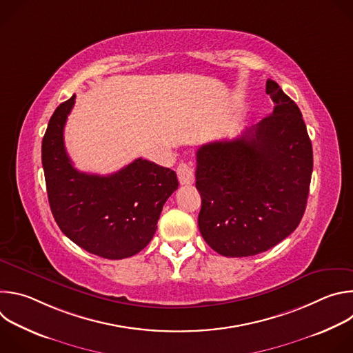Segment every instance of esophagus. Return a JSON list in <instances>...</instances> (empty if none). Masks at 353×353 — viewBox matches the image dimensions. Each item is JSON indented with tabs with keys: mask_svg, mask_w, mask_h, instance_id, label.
<instances>
[{
	"mask_svg": "<svg viewBox=\"0 0 353 353\" xmlns=\"http://www.w3.org/2000/svg\"><path fill=\"white\" fill-rule=\"evenodd\" d=\"M177 177H179L180 184H183V185H190V184H192L194 180H195V170H194V168H192L190 163L181 162V163L177 166Z\"/></svg>",
	"mask_w": 353,
	"mask_h": 353,
	"instance_id": "34e87169",
	"label": "esophagus"
}]
</instances>
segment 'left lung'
Returning <instances> with one entry per match:
<instances>
[{"mask_svg": "<svg viewBox=\"0 0 353 353\" xmlns=\"http://www.w3.org/2000/svg\"><path fill=\"white\" fill-rule=\"evenodd\" d=\"M274 110L232 141L196 150L198 228L225 257L256 256L286 239L303 218L313 148L293 100L267 81Z\"/></svg>", "mask_w": 353, "mask_h": 353, "instance_id": "left-lung-1", "label": "left lung"}]
</instances>
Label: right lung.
Instances as JSON below:
<instances>
[{"label":"right lung","mask_w":353,"mask_h":353,"mask_svg":"<svg viewBox=\"0 0 353 353\" xmlns=\"http://www.w3.org/2000/svg\"><path fill=\"white\" fill-rule=\"evenodd\" d=\"M74 103L75 94L56 109L41 142L50 208L61 232L89 253L131 257L152 240L166 199L179 187L177 176L142 158L108 176L78 172L64 145Z\"/></svg>","instance_id":"obj_1"}]
</instances>
